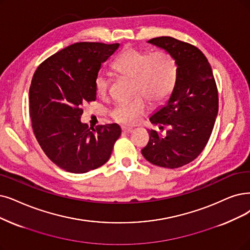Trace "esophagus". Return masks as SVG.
<instances>
[{"label": "esophagus", "mask_w": 250, "mask_h": 250, "mask_svg": "<svg viewBox=\"0 0 250 250\" xmlns=\"http://www.w3.org/2000/svg\"><path fill=\"white\" fill-rule=\"evenodd\" d=\"M122 130H123V132H125V133H131V132L133 131V128L123 126V127H122Z\"/></svg>", "instance_id": "obj_1"}]
</instances>
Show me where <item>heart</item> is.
Wrapping results in <instances>:
<instances>
[{
    "mask_svg": "<svg viewBox=\"0 0 250 250\" xmlns=\"http://www.w3.org/2000/svg\"><path fill=\"white\" fill-rule=\"evenodd\" d=\"M113 68L121 76L134 80L133 94L137 96L118 104L111 114L115 121L127 125L137 123L147 113L146 98L158 104L170 96L177 79L175 59L165 51L151 52L129 47L115 59ZM94 87L99 96H105L109 90L108 77L98 73Z\"/></svg>",
    "mask_w": 250,
    "mask_h": 250,
    "instance_id": "b5f03b06",
    "label": "heart"
}]
</instances>
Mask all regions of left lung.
Returning <instances> with one entry per match:
<instances>
[{"label": "left lung", "mask_w": 250, "mask_h": 250, "mask_svg": "<svg viewBox=\"0 0 250 250\" xmlns=\"http://www.w3.org/2000/svg\"><path fill=\"white\" fill-rule=\"evenodd\" d=\"M147 42L175 59L177 79L166 105L149 118L161 132L148 130L142 154L154 165L178 168L194 161L209 141L218 112L217 87L210 63L196 46L171 37Z\"/></svg>", "instance_id": "8db88e82"}]
</instances>
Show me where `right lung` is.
Here are the masks:
<instances>
[{
	"instance_id": "add662e5",
	"label": "right lung",
	"mask_w": 250,
	"mask_h": 250,
	"mask_svg": "<svg viewBox=\"0 0 250 250\" xmlns=\"http://www.w3.org/2000/svg\"><path fill=\"white\" fill-rule=\"evenodd\" d=\"M120 44L80 42L48 57L29 87V114L39 145L59 168L85 173L111 157L121 135L116 123L89 129L81 123L82 106L95 102L94 80L102 63Z\"/></svg>"
}]
</instances>
